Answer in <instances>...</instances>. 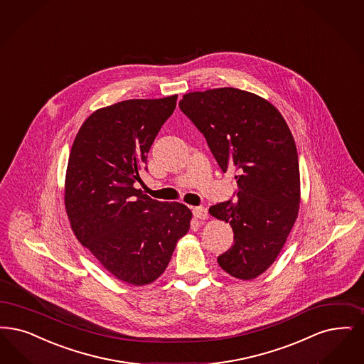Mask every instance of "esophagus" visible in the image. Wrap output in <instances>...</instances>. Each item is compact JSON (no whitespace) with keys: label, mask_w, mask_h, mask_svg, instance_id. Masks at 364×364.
<instances>
[{"label":"esophagus","mask_w":364,"mask_h":364,"mask_svg":"<svg viewBox=\"0 0 364 364\" xmlns=\"http://www.w3.org/2000/svg\"><path fill=\"white\" fill-rule=\"evenodd\" d=\"M192 213H193V217L196 219H207V217H208V211H207L205 207H193Z\"/></svg>","instance_id":"esophagus-1"}]
</instances>
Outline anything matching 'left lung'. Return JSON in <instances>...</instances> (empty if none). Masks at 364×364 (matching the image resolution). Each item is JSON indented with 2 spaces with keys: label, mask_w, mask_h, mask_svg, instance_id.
<instances>
[{
  "label": "left lung",
  "mask_w": 364,
  "mask_h": 364,
  "mask_svg": "<svg viewBox=\"0 0 364 364\" xmlns=\"http://www.w3.org/2000/svg\"><path fill=\"white\" fill-rule=\"evenodd\" d=\"M178 105L203 134L222 172L237 171L238 199L211 205L208 213L233 228V247L219 256V267L252 280L277 260L298 218L301 178L294 136L271 102L247 90L191 92Z\"/></svg>",
  "instance_id": "1"
}]
</instances>
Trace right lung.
Masks as SVG:
<instances>
[{
	"instance_id": "obj_1",
	"label": "right lung",
	"mask_w": 364,
	"mask_h": 364,
	"mask_svg": "<svg viewBox=\"0 0 364 364\" xmlns=\"http://www.w3.org/2000/svg\"><path fill=\"white\" fill-rule=\"evenodd\" d=\"M176 100L132 99L95 111L69 156L65 207L74 235L111 275L132 286L164 274L191 226L186 204L159 202L134 187Z\"/></svg>"
}]
</instances>
